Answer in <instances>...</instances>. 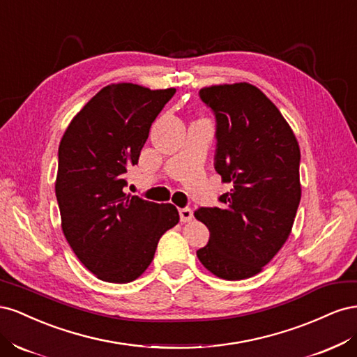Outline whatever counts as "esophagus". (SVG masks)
Returning a JSON list of instances; mask_svg holds the SVG:
<instances>
[{
	"label": "esophagus",
	"mask_w": 357,
	"mask_h": 357,
	"mask_svg": "<svg viewBox=\"0 0 357 357\" xmlns=\"http://www.w3.org/2000/svg\"><path fill=\"white\" fill-rule=\"evenodd\" d=\"M178 214H180V220H181L183 223L190 222V220H192V218H193V211H192L189 207L180 208V210H178Z\"/></svg>",
	"instance_id": "34e87169"
}]
</instances>
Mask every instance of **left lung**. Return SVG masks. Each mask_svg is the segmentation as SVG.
<instances>
[{"mask_svg": "<svg viewBox=\"0 0 357 357\" xmlns=\"http://www.w3.org/2000/svg\"><path fill=\"white\" fill-rule=\"evenodd\" d=\"M201 101L215 117L214 168L231 192L195 218L210 231L197 256L225 280L256 275L290 235L301 201L299 146L277 107L248 83L210 86Z\"/></svg>", "mask_w": 357, "mask_h": 357, "instance_id": "obj_1", "label": "left lung"}]
</instances>
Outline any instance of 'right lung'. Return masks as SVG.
Returning a JSON list of instances; mask_svg holds the SVG:
<instances>
[{
  "instance_id": "1",
  "label": "right lung",
  "mask_w": 357,
  "mask_h": 357,
  "mask_svg": "<svg viewBox=\"0 0 357 357\" xmlns=\"http://www.w3.org/2000/svg\"><path fill=\"white\" fill-rule=\"evenodd\" d=\"M176 89L105 86L74 116L58 152L62 231L79 261L102 282L129 283L153 261L159 238L180 220L172 204L123 192L150 126Z\"/></svg>"
}]
</instances>
